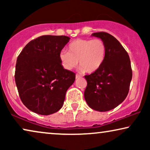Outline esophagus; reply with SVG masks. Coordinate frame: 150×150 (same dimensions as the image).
Returning <instances> with one entry per match:
<instances>
[{"instance_id": "1", "label": "esophagus", "mask_w": 150, "mask_h": 150, "mask_svg": "<svg viewBox=\"0 0 150 150\" xmlns=\"http://www.w3.org/2000/svg\"><path fill=\"white\" fill-rule=\"evenodd\" d=\"M81 76H80V75H79V74H76V79H79V78H81Z\"/></svg>"}]
</instances>
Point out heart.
<instances>
[{
	"label": "heart",
	"instance_id": "1",
	"mask_svg": "<svg viewBox=\"0 0 150 150\" xmlns=\"http://www.w3.org/2000/svg\"><path fill=\"white\" fill-rule=\"evenodd\" d=\"M106 46L100 39H78L70 43L68 52L62 50L59 54L61 65L67 70H71L79 65L81 71L93 73L103 64L106 56Z\"/></svg>",
	"mask_w": 150,
	"mask_h": 150
}]
</instances>
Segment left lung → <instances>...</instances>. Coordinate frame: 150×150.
<instances>
[{
	"label": "left lung",
	"instance_id": "left-lung-1",
	"mask_svg": "<svg viewBox=\"0 0 150 150\" xmlns=\"http://www.w3.org/2000/svg\"><path fill=\"white\" fill-rule=\"evenodd\" d=\"M100 38L106 51L101 67L85 76L87 85L84 96L92 109L105 112L117 107L128 96L132 71L130 57L120 42L105 32L94 33Z\"/></svg>",
	"mask_w": 150,
	"mask_h": 150
}]
</instances>
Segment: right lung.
<instances>
[{
  "mask_svg": "<svg viewBox=\"0 0 150 150\" xmlns=\"http://www.w3.org/2000/svg\"><path fill=\"white\" fill-rule=\"evenodd\" d=\"M69 37L43 35L30 41L18 57L15 81L22 103L35 113L48 115L63 105L76 74L64 69L59 54Z\"/></svg>",
  "mask_w": 150,
  "mask_h": 150,
  "instance_id": "obj_1",
  "label": "right lung"
}]
</instances>
